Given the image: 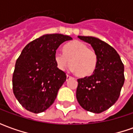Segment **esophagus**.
<instances>
[{"label":"esophagus","instance_id":"obj_1","mask_svg":"<svg viewBox=\"0 0 133 133\" xmlns=\"http://www.w3.org/2000/svg\"><path fill=\"white\" fill-rule=\"evenodd\" d=\"M72 77L70 76V75H66V80L69 79V78H71Z\"/></svg>","mask_w":133,"mask_h":133}]
</instances>
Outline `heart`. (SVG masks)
I'll list each match as a JSON object with an SVG mask.
<instances>
[{"instance_id":"obj_1","label":"heart","mask_w":133,"mask_h":133,"mask_svg":"<svg viewBox=\"0 0 133 133\" xmlns=\"http://www.w3.org/2000/svg\"><path fill=\"white\" fill-rule=\"evenodd\" d=\"M55 61L58 67L64 70L69 64L71 70L81 78L92 74L98 64L97 54L88 45L80 41H74L64 47V53L57 52Z\"/></svg>"}]
</instances>
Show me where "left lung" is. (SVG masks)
Returning <instances> with one entry per match:
<instances>
[{
	"label": "left lung",
	"mask_w": 133,
	"mask_h": 133,
	"mask_svg": "<svg viewBox=\"0 0 133 133\" xmlns=\"http://www.w3.org/2000/svg\"><path fill=\"white\" fill-rule=\"evenodd\" d=\"M89 44L98 56L93 74L78 79L76 98L84 110L101 113L108 110L118 98L124 83V66L115 49L92 36H78Z\"/></svg>",
	"instance_id": "obj_1"
}]
</instances>
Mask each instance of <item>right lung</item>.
I'll list each match as a JSON object with an SVG mask.
<instances>
[{"label": "right lung", "instance_id": "add662e5", "mask_svg": "<svg viewBox=\"0 0 133 133\" xmlns=\"http://www.w3.org/2000/svg\"><path fill=\"white\" fill-rule=\"evenodd\" d=\"M72 38L62 34H46L29 43L16 61L13 92L26 110L40 113L47 110L66 79L57 67L55 55L59 46Z\"/></svg>", "mask_w": 133, "mask_h": 133}]
</instances>
